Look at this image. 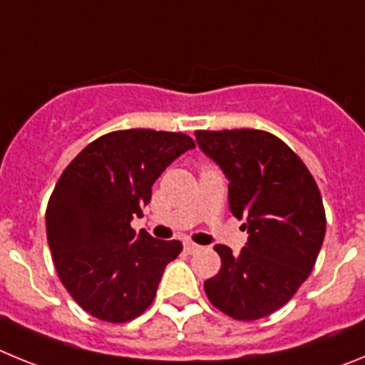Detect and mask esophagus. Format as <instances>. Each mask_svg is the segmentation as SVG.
I'll use <instances>...</instances> for the list:
<instances>
[{
	"instance_id": "obj_1",
	"label": "esophagus",
	"mask_w": 365,
	"mask_h": 365,
	"mask_svg": "<svg viewBox=\"0 0 365 365\" xmlns=\"http://www.w3.org/2000/svg\"><path fill=\"white\" fill-rule=\"evenodd\" d=\"M199 248H201V247H199V245H195V243H192V241H186V243H185V250H186V252H188V254L197 252Z\"/></svg>"
}]
</instances>
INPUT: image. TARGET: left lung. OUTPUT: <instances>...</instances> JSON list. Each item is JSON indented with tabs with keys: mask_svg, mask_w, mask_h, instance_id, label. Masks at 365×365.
Masks as SVG:
<instances>
[{
	"mask_svg": "<svg viewBox=\"0 0 365 365\" xmlns=\"http://www.w3.org/2000/svg\"><path fill=\"white\" fill-rule=\"evenodd\" d=\"M228 179V205L245 219L240 254L215 245L221 270L206 279L210 303L252 322L283 307L309 278L325 237V210L314 177L276 135L261 130L195 131Z\"/></svg>",
	"mask_w": 365,
	"mask_h": 365,
	"instance_id": "8db88e82",
	"label": "left lung"
}]
</instances>
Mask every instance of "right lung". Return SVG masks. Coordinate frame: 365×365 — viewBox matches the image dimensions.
I'll return each instance as SVG.
<instances>
[{"label":"right lung","mask_w":365,"mask_h":365,"mask_svg":"<svg viewBox=\"0 0 365 365\" xmlns=\"http://www.w3.org/2000/svg\"><path fill=\"white\" fill-rule=\"evenodd\" d=\"M195 143L185 133L122 130L87 144L58 179L45 212L58 278L91 316L124 324L151 305L180 241L131 228L151 186Z\"/></svg>","instance_id":"obj_1"}]
</instances>
